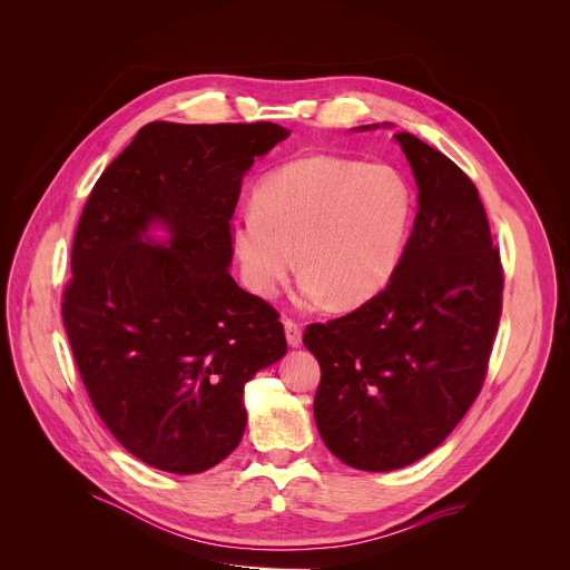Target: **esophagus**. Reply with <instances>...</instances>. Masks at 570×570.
<instances>
[{"label": "esophagus", "instance_id": "34e87169", "mask_svg": "<svg viewBox=\"0 0 570 570\" xmlns=\"http://www.w3.org/2000/svg\"><path fill=\"white\" fill-rule=\"evenodd\" d=\"M284 330H286V341H288V345H291V347H299V345H302V327H299V322L286 320V322H284Z\"/></svg>", "mask_w": 570, "mask_h": 570}]
</instances>
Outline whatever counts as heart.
I'll return each mask as SVG.
<instances>
[{"mask_svg": "<svg viewBox=\"0 0 570 570\" xmlns=\"http://www.w3.org/2000/svg\"><path fill=\"white\" fill-rule=\"evenodd\" d=\"M250 207L229 236L255 295H277L295 253L302 304L330 295L336 306H354L394 275L413 220V191L387 165L306 155L266 174Z\"/></svg>", "mask_w": 570, "mask_h": 570, "instance_id": "obj_1", "label": "heart"}]
</instances>
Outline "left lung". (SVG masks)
I'll return each mask as SVG.
<instances>
[{"label":"left lung","mask_w":570,"mask_h":570,"mask_svg":"<svg viewBox=\"0 0 570 570\" xmlns=\"http://www.w3.org/2000/svg\"><path fill=\"white\" fill-rule=\"evenodd\" d=\"M394 139L420 189L399 266L356 311L304 332L322 372V442L363 471L413 464L449 438L482 390L503 311L501 253L475 185L415 135Z\"/></svg>","instance_id":"1"}]
</instances>
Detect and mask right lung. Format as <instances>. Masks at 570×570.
<instances>
[{
  "instance_id": "right-lung-1",
  "label": "right lung",
  "mask_w": 570,
  "mask_h": 570,
  "mask_svg": "<svg viewBox=\"0 0 570 570\" xmlns=\"http://www.w3.org/2000/svg\"><path fill=\"white\" fill-rule=\"evenodd\" d=\"M286 137L271 121H150L80 214L65 332L97 415L155 469L225 460L248 422L243 385L286 354L277 308L227 273L240 178ZM150 219L170 227L169 249L140 240Z\"/></svg>"
}]
</instances>
